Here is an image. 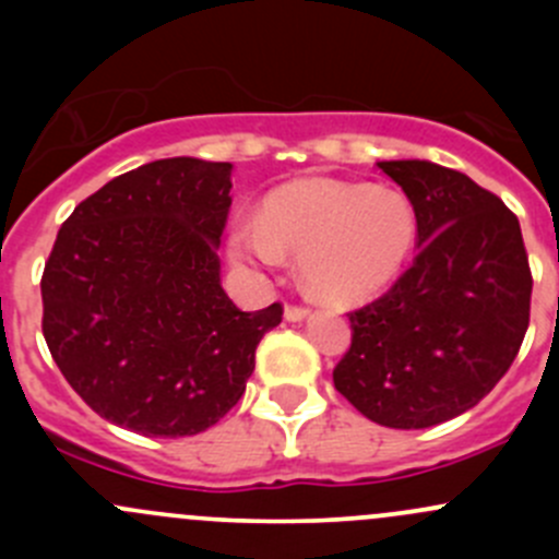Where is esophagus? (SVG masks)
I'll return each instance as SVG.
<instances>
[{
  "label": "esophagus",
  "instance_id": "obj_1",
  "mask_svg": "<svg viewBox=\"0 0 559 559\" xmlns=\"http://www.w3.org/2000/svg\"><path fill=\"white\" fill-rule=\"evenodd\" d=\"M308 316H311V311H308V308H302V306H286L284 308V319L286 321H306Z\"/></svg>",
  "mask_w": 559,
  "mask_h": 559
}]
</instances>
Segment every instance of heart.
Listing matches in <instances>:
<instances>
[{"label":"heart","mask_w":559,"mask_h":559,"mask_svg":"<svg viewBox=\"0 0 559 559\" xmlns=\"http://www.w3.org/2000/svg\"><path fill=\"white\" fill-rule=\"evenodd\" d=\"M419 218L397 189L300 178L270 191L259 222L229 233V257L246 267H275L297 257L302 292L346 308L384 295L414 253Z\"/></svg>","instance_id":"1"}]
</instances>
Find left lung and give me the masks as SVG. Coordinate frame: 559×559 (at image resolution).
<instances>
[{
  "label": "left lung",
  "mask_w": 559,
  "mask_h": 559,
  "mask_svg": "<svg viewBox=\"0 0 559 559\" xmlns=\"http://www.w3.org/2000/svg\"><path fill=\"white\" fill-rule=\"evenodd\" d=\"M419 218L416 259L348 313L335 389L370 421L425 430L465 414L514 362L530 321L522 229L500 197L427 159L379 162Z\"/></svg>",
  "instance_id": "8db88e82"
}]
</instances>
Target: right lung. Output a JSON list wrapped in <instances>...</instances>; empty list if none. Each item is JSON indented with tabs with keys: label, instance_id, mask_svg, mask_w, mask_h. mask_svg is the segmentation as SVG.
Instances as JSON below:
<instances>
[{
	"label": "right lung",
	"instance_id": "obj_1",
	"mask_svg": "<svg viewBox=\"0 0 559 559\" xmlns=\"http://www.w3.org/2000/svg\"><path fill=\"white\" fill-rule=\"evenodd\" d=\"M233 165L156 159L72 211L43 273V335L70 386L110 425L197 436L246 392L281 306L222 289Z\"/></svg>",
	"mask_w": 559,
	"mask_h": 559
}]
</instances>
